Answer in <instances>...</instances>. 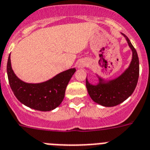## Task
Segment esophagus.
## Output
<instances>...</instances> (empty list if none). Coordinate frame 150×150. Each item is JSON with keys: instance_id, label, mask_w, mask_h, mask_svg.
I'll list each match as a JSON object with an SVG mask.
<instances>
[{"instance_id": "esophagus-1", "label": "esophagus", "mask_w": 150, "mask_h": 150, "mask_svg": "<svg viewBox=\"0 0 150 150\" xmlns=\"http://www.w3.org/2000/svg\"><path fill=\"white\" fill-rule=\"evenodd\" d=\"M85 65H86V64H82L79 65V67H84Z\"/></svg>"}]
</instances>
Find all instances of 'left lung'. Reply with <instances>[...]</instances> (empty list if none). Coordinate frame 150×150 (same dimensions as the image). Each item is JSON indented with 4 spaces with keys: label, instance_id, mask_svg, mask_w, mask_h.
<instances>
[{
    "label": "left lung",
    "instance_id": "obj_1",
    "mask_svg": "<svg viewBox=\"0 0 150 150\" xmlns=\"http://www.w3.org/2000/svg\"><path fill=\"white\" fill-rule=\"evenodd\" d=\"M129 47L132 51V60L130 65L124 73L117 78L105 80L98 76L97 85L89 83L87 78L86 86L91 98L98 104L105 107H113L122 103L134 93L139 78V58L136 49L132 45L129 38L123 34Z\"/></svg>",
    "mask_w": 150,
    "mask_h": 150
}]
</instances>
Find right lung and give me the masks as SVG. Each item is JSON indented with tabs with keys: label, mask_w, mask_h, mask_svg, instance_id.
Here are the masks:
<instances>
[{
	"label": "right lung",
	"mask_w": 150,
	"mask_h": 150,
	"mask_svg": "<svg viewBox=\"0 0 150 150\" xmlns=\"http://www.w3.org/2000/svg\"><path fill=\"white\" fill-rule=\"evenodd\" d=\"M75 71V68H70L43 83H28L14 74L11 55L7 65L9 83L16 98L29 108L42 112L52 111L61 105L64 98L67 86Z\"/></svg>",
	"instance_id": "obj_1"
}]
</instances>
